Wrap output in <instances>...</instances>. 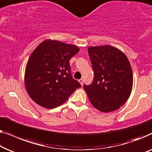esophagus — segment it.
Instances as JSON below:
<instances>
[{
    "mask_svg": "<svg viewBox=\"0 0 152 152\" xmlns=\"http://www.w3.org/2000/svg\"><path fill=\"white\" fill-rule=\"evenodd\" d=\"M78 82L80 83V85H83V80L82 78L79 79V80H78Z\"/></svg>",
    "mask_w": 152,
    "mask_h": 152,
    "instance_id": "1",
    "label": "esophagus"
}]
</instances>
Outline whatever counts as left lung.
<instances>
[{
	"label": "left lung",
	"mask_w": 152,
	"mask_h": 152,
	"mask_svg": "<svg viewBox=\"0 0 152 152\" xmlns=\"http://www.w3.org/2000/svg\"><path fill=\"white\" fill-rule=\"evenodd\" d=\"M92 65L94 80L84 85L91 104L102 112L117 110L131 94L133 73L127 57L110 45L87 48Z\"/></svg>",
	"instance_id": "1"
}]
</instances>
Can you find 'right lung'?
<instances>
[{
  "label": "right lung",
  "instance_id": "obj_1",
  "mask_svg": "<svg viewBox=\"0 0 152 152\" xmlns=\"http://www.w3.org/2000/svg\"><path fill=\"white\" fill-rule=\"evenodd\" d=\"M79 51L74 45L48 39L34 50L25 68V85L36 103L48 109L57 107L81 87L72 78L69 65Z\"/></svg>",
  "mask_w": 152,
  "mask_h": 152
}]
</instances>
